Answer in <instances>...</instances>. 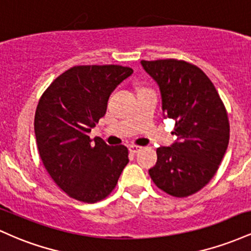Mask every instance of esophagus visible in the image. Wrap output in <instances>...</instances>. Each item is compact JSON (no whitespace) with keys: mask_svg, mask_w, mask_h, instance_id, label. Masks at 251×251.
Segmentation results:
<instances>
[{"mask_svg":"<svg viewBox=\"0 0 251 251\" xmlns=\"http://www.w3.org/2000/svg\"><path fill=\"white\" fill-rule=\"evenodd\" d=\"M143 150V148H140V146H135V145H129L128 146V151L131 152V153H138V152H140Z\"/></svg>","mask_w":251,"mask_h":251,"instance_id":"esophagus-1","label":"esophagus"}]
</instances>
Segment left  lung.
Returning a JSON list of instances; mask_svg holds the SVG:
<instances>
[{
	"mask_svg": "<svg viewBox=\"0 0 251 251\" xmlns=\"http://www.w3.org/2000/svg\"><path fill=\"white\" fill-rule=\"evenodd\" d=\"M144 71L160 91L164 118L176 122L177 140L157 149L150 176L175 197H186L209 183L229 144V120L214 83L195 65L175 59L145 61Z\"/></svg>",
	"mask_w": 251,
	"mask_h": 251,
	"instance_id": "obj_1",
	"label": "left lung"
}]
</instances>
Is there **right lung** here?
<instances>
[{
    "instance_id": "obj_1",
    "label": "right lung",
    "mask_w": 251,
    "mask_h": 251,
    "mask_svg": "<svg viewBox=\"0 0 251 251\" xmlns=\"http://www.w3.org/2000/svg\"><path fill=\"white\" fill-rule=\"evenodd\" d=\"M132 73L118 65L75 66L40 99L34 119L40 157L57 186L74 200H103L127 165V148L108 146L89 133L105 116L112 92Z\"/></svg>"
}]
</instances>
